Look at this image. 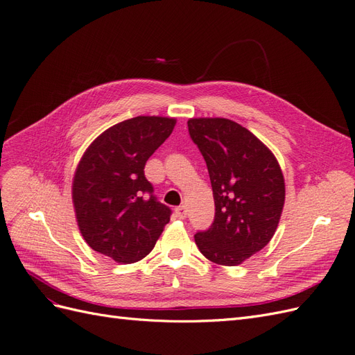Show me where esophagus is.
Returning <instances> with one entry per match:
<instances>
[{"instance_id":"1","label":"esophagus","mask_w":355,"mask_h":355,"mask_svg":"<svg viewBox=\"0 0 355 355\" xmlns=\"http://www.w3.org/2000/svg\"><path fill=\"white\" fill-rule=\"evenodd\" d=\"M175 213H176V216H178L179 219H185L187 214H188V210H187L185 206H179V207L175 210Z\"/></svg>"}]
</instances>
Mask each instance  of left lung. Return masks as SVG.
<instances>
[{
    "label": "left lung",
    "instance_id": "left-lung-1",
    "mask_svg": "<svg viewBox=\"0 0 355 355\" xmlns=\"http://www.w3.org/2000/svg\"><path fill=\"white\" fill-rule=\"evenodd\" d=\"M188 130L206 159L216 207L196 244L209 261L237 266L274 237L286 200L282 167L270 148L228 118H189Z\"/></svg>",
    "mask_w": 355,
    "mask_h": 355
}]
</instances>
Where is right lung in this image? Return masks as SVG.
<instances>
[{
	"mask_svg": "<svg viewBox=\"0 0 355 355\" xmlns=\"http://www.w3.org/2000/svg\"><path fill=\"white\" fill-rule=\"evenodd\" d=\"M175 125L176 118L157 115L118 123L94 139L75 168L72 202L83 239L118 263L144 259L170 220L144 168Z\"/></svg>",
	"mask_w": 355,
	"mask_h": 355,
	"instance_id": "obj_1",
	"label": "right lung"
}]
</instances>
